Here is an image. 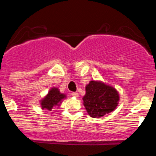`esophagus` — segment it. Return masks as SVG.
<instances>
[{
	"label": "esophagus",
	"instance_id": "esophagus-1",
	"mask_svg": "<svg viewBox=\"0 0 156 156\" xmlns=\"http://www.w3.org/2000/svg\"><path fill=\"white\" fill-rule=\"evenodd\" d=\"M71 94H72V96H73V97H78V94L77 92H72Z\"/></svg>",
	"mask_w": 156,
	"mask_h": 156
}]
</instances>
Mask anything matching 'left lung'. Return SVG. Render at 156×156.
<instances>
[{
	"instance_id": "1",
	"label": "left lung",
	"mask_w": 156,
	"mask_h": 156,
	"mask_svg": "<svg viewBox=\"0 0 156 156\" xmlns=\"http://www.w3.org/2000/svg\"><path fill=\"white\" fill-rule=\"evenodd\" d=\"M85 90L86 94L83 97V101L84 107L90 117H103L114 111L119 104L118 91L102 81H90Z\"/></svg>"
}]
</instances>
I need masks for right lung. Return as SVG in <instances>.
Listing matches in <instances>:
<instances>
[{
    "label": "right lung",
    "instance_id": "right-lung-1",
    "mask_svg": "<svg viewBox=\"0 0 156 156\" xmlns=\"http://www.w3.org/2000/svg\"><path fill=\"white\" fill-rule=\"evenodd\" d=\"M64 98H66V95L61 94L58 88H51V90L48 92V95L41 101L42 109L52 111L54 106H59L61 101Z\"/></svg>",
    "mask_w": 156,
    "mask_h": 156
}]
</instances>
